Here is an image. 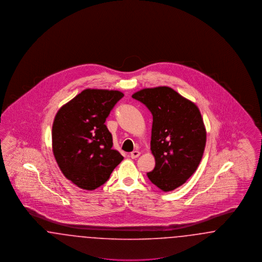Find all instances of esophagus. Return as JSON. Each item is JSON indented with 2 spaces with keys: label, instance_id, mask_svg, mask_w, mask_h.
I'll return each instance as SVG.
<instances>
[{
  "label": "esophagus",
  "instance_id": "esophagus-1",
  "mask_svg": "<svg viewBox=\"0 0 262 262\" xmlns=\"http://www.w3.org/2000/svg\"><path fill=\"white\" fill-rule=\"evenodd\" d=\"M139 155H140V152H139L138 150H135V151L130 152V154H129L130 158H133V159H136V158H137Z\"/></svg>",
  "mask_w": 262,
  "mask_h": 262
}]
</instances>
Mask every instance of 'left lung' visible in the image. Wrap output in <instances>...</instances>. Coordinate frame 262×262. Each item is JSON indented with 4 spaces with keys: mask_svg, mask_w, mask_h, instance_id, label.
<instances>
[{
    "mask_svg": "<svg viewBox=\"0 0 262 262\" xmlns=\"http://www.w3.org/2000/svg\"><path fill=\"white\" fill-rule=\"evenodd\" d=\"M153 116L150 149L155 168L153 185L167 192L184 185L196 171L206 144L199 107L168 86L143 88L133 94Z\"/></svg>",
    "mask_w": 262,
    "mask_h": 262,
    "instance_id": "8db88e82",
    "label": "left lung"
}]
</instances>
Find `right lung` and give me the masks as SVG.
I'll return each instance as SVG.
<instances>
[{
  "label": "right lung",
  "instance_id": "1",
  "mask_svg": "<svg viewBox=\"0 0 262 262\" xmlns=\"http://www.w3.org/2000/svg\"><path fill=\"white\" fill-rule=\"evenodd\" d=\"M124 96L118 90L84 89L62 105L52 126V149L63 176L75 186L93 190L108 181L124 157L113 149L104 124Z\"/></svg>",
  "mask_w": 262,
  "mask_h": 262
}]
</instances>
